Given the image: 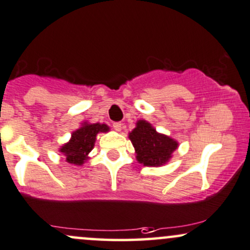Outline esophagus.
<instances>
[{"label": "esophagus", "instance_id": "obj_1", "mask_svg": "<svg viewBox=\"0 0 250 250\" xmlns=\"http://www.w3.org/2000/svg\"><path fill=\"white\" fill-rule=\"evenodd\" d=\"M122 127H123L122 123H113V128H115L117 132L122 131Z\"/></svg>", "mask_w": 250, "mask_h": 250}]
</instances>
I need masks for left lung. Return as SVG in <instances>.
Segmentation results:
<instances>
[{"mask_svg":"<svg viewBox=\"0 0 250 250\" xmlns=\"http://www.w3.org/2000/svg\"><path fill=\"white\" fill-rule=\"evenodd\" d=\"M137 161L147 167H161L171 159L178 143L169 135L159 133L150 123L139 119L128 133Z\"/></svg>","mask_w":250,"mask_h":250,"instance_id":"8db88e82","label":"left lung"}]
</instances>
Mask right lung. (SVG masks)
Listing matches in <instances>:
<instances>
[{
  "label": "right lung",
  "mask_w": 250,
  "mask_h": 250,
  "mask_svg": "<svg viewBox=\"0 0 250 250\" xmlns=\"http://www.w3.org/2000/svg\"><path fill=\"white\" fill-rule=\"evenodd\" d=\"M109 131L110 127L106 124H90L88 122H83L78 130L73 132L68 143L60 147L59 152L63 154L66 162L70 165L82 166L89 160V153L94 148L97 134L106 133Z\"/></svg>",
  "instance_id": "add662e5"
}]
</instances>
